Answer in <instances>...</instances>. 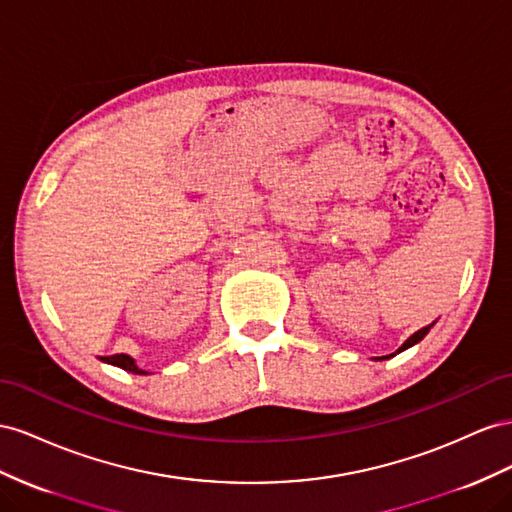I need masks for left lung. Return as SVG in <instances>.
I'll list each match as a JSON object with an SVG mask.
<instances>
[{"mask_svg": "<svg viewBox=\"0 0 512 512\" xmlns=\"http://www.w3.org/2000/svg\"><path fill=\"white\" fill-rule=\"evenodd\" d=\"M433 324H435V321H433ZM433 324H429V326H425V328H420L418 332H414V334H412V337H410V339H407V341H405V343H403V345H401V347L397 349V354H399V352H403V349H407V347H412V345H416L418 341H422V339H425V337H427V332H429V330L433 328ZM392 356H394V354H390V356H384V358H377V360H386V358H392Z\"/></svg>", "mask_w": 512, "mask_h": 512, "instance_id": "8db88e82", "label": "left lung"}]
</instances>
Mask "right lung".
<instances>
[{"instance_id":"right-lung-1","label":"right lung","mask_w":512,"mask_h":512,"mask_svg":"<svg viewBox=\"0 0 512 512\" xmlns=\"http://www.w3.org/2000/svg\"><path fill=\"white\" fill-rule=\"evenodd\" d=\"M105 362H109V364H115V367H120V369H124V371H130V373H145V371H141L137 364H135V360L130 358V356H126V354H115V356H105L102 358Z\"/></svg>"}]
</instances>
